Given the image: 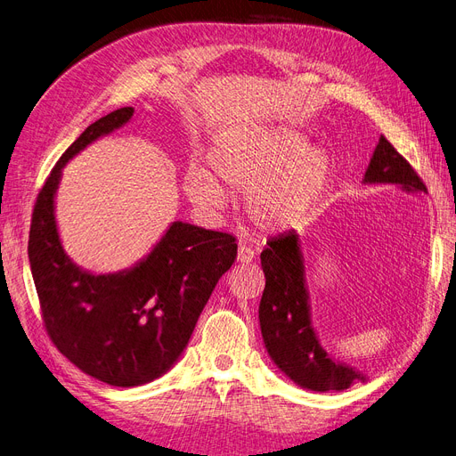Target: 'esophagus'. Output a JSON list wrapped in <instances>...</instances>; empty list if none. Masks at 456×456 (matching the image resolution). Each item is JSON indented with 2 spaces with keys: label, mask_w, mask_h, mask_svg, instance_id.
Returning <instances> with one entry per match:
<instances>
[{
  "label": "esophagus",
  "mask_w": 456,
  "mask_h": 456,
  "mask_svg": "<svg viewBox=\"0 0 456 456\" xmlns=\"http://www.w3.org/2000/svg\"><path fill=\"white\" fill-rule=\"evenodd\" d=\"M254 259H256L254 249L248 248V246H240V248H239V254H237V261H239V263L249 265Z\"/></svg>",
  "instance_id": "obj_1"
}]
</instances>
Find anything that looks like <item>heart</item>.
I'll use <instances>...</instances> for the list:
<instances>
[{"label":"heart","mask_w":456,"mask_h":456,"mask_svg":"<svg viewBox=\"0 0 456 456\" xmlns=\"http://www.w3.org/2000/svg\"><path fill=\"white\" fill-rule=\"evenodd\" d=\"M207 168L188 167L183 191L205 214L225 208L217 181L242 193V210L263 231H288L322 207L330 193L336 165L329 151L310 144L293 127L225 133L207 151Z\"/></svg>","instance_id":"heart-1"}]
</instances>
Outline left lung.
I'll return each mask as SVG.
<instances>
[{"instance_id":"left-lung-1","label":"left lung","mask_w":456,"mask_h":456,"mask_svg":"<svg viewBox=\"0 0 456 456\" xmlns=\"http://www.w3.org/2000/svg\"><path fill=\"white\" fill-rule=\"evenodd\" d=\"M362 183L395 185L403 193H427L423 180L383 134L370 158ZM266 244L261 254L266 283L259 305V325L268 357L293 383L315 393L346 391L355 381H368L361 370L336 361L319 342L312 323L298 232L289 231Z\"/></svg>"}]
</instances>
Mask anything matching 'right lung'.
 Wrapping results in <instances>:
<instances>
[{
    "mask_svg": "<svg viewBox=\"0 0 456 456\" xmlns=\"http://www.w3.org/2000/svg\"><path fill=\"white\" fill-rule=\"evenodd\" d=\"M133 112L124 107L99 118L65 150L39 191L28 242L48 336L84 374L112 387L150 383L176 364L237 259L231 234L185 222H173L142 259L118 273H90L65 254L56 222L63 167Z\"/></svg>",
    "mask_w": 456,
    "mask_h": 456,
    "instance_id": "add662e5",
    "label": "right lung"
}]
</instances>
